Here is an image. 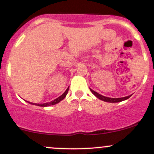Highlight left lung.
Masks as SVG:
<instances>
[{
	"instance_id": "1",
	"label": "left lung",
	"mask_w": 154,
	"mask_h": 154,
	"mask_svg": "<svg viewBox=\"0 0 154 154\" xmlns=\"http://www.w3.org/2000/svg\"><path fill=\"white\" fill-rule=\"evenodd\" d=\"M91 90V91L92 92L93 95H95L96 98H98V99L103 100V101L105 102H108V103H118V102H121L123 101V100H125L127 99H128L130 97H131L132 95H128V96H125V97H122V98H109V97H106V96H104V95H102L98 93L97 92H95L94 91H93L92 89Z\"/></svg>"
}]
</instances>
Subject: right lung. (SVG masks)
Listing matches in <instances>:
<instances>
[{"mask_svg": "<svg viewBox=\"0 0 154 154\" xmlns=\"http://www.w3.org/2000/svg\"><path fill=\"white\" fill-rule=\"evenodd\" d=\"M69 88H67V89L66 90V91H65L62 95H60V96L58 97L57 98H56V99H54V100H52V101H51V102H48V103H30V102H29V101H26V102H28L29 103L32 104V105H35V106H42V107H46V106H49L55 105V104L59 103L60 101H61V100H62L63 98L66 97L67 93H68Z\"/></svg>", "mask_w": 154, "mask_h": 154, "instance_id": "right-lung-1", "label": "right lung"}]
</instances>
